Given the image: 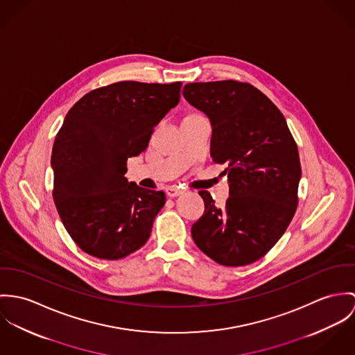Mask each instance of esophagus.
<instances>
[{
	"instance_id": "obj_1",
	"label": "esophagus",
	"mask_w": 355,
	"mask_h": 355,
	"mask_svg": "<svg viewBox=\"0 0 355 355\" xmlns=\"http://www.w3.org/2000/svg\"><path fill=\"white\" fill-rule=\"evenodd\" d=\"M182 193V191L177 187H167L166 188V195L168 197H177L180 196Z\"/></svg>"
}]
</instances>
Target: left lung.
I'll return each instance as SVG.
<instances>
[{
  "instance_id": "left-lung-1",
  "label": "left lung",
  "mask_w": 355,
  "mask_h": 355,
  "mask_svg": "<svg viewBox=\"0 0 355 355\" xmlns=\"http://www.w3.org/2000/svg\"><path fill=\"white\" fill-rule=\"evenodd\" d=\"M182 95L209 119L211 157L226 163L229 181L225 207L198 192L205 209L192 226L193 241L222 266L250 264L271 250L295 214L297 144L279 109L248 83H189Z\"/></svg>"
}]
</instances>
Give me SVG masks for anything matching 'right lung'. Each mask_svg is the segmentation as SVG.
Segmentation results:
<instances>
[{"label": "right lung", "instance_id": "obj_1", "mask_svg": "<svg viewBox=\"0 0 355 355\" xmlns=\"http://www.w3.org/2000/svg\"><path fill=\"white\" fill-rule=\"evenodd\" d=\"M181 87L119 81L85 94L68 112L53 146V198L85 253L119 260L151 236L166 196L129 182L126 160L147 148L154 128L178 105Z\"/></svg>", "mask_w": 355, "mask_h": 355}]
</instances>
